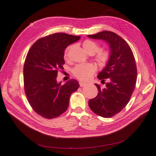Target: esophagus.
I'll return each instance as SVG.
<instances>
[{
  "mask_svg": "<svg viewBox=\"0 0 156 156\" xmlns=\"http://www.w3.org/2000/svg\"><path fill=\"white\" fill-rule=\"evenodd\" d=\"M79 84H80V86H81V87H84V86H86L87 85V83H83V82H79Z\"/></svg>",
  "mask_w": 156,
  "mask_h": 156,
  "instance_id": "esophagus-1",
  "label": "esophagus"
}]
</instances>
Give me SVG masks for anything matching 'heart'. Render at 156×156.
<instances>
[{
  "label": "heart",
  "instance_id": "heart-1",
  "mask_svg": "<svg viewBox=\"0 0 156 156\" xmlns=\"http://www.w3.org/2000/svg\"><path fill=\"white\" fill-rule=\"evenodd\" d=\"M83 47L84 49L85 50L87 53H92L93 54L96 53L100 50L98 45L95 43V42L91 40H86L83 42ZM69 48H67L65 52V56H66L68 51ZM109 58V55L106 51H100L98 52L96 56V60L99 65L103 66H105ZM96 71L95 66L92 64H79L75 67L73 72L75 77L78 78L80 80L85 81V80L88 79L90 77L92 74Z\"/></svg>",
  "mask_w": 156,
  "mask_h": 156
}]
</instances>
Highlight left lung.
Returning <instances> with one entry per match:
<instances>
[{"instance_id": "8db88e82", "label": "left lung", "mask_w": 156, "mask_h": 156, "mask_svg": "<svg viewBox=\"0 0 156 156\" xmlns=\"http://www.w3.org/2000/svg\"><path fill=\"white\" fill-rule=\"evenodd\" d=\"M87 36L105 41L109 47L108 60L98 75L101 81L108 79V82L103 88L95 84L99 92L88 105L96 115L111 118L126 106L134 91L137 74L134 56L127 42L114 32L105 30Z\"/></svg>"}]
</instances>
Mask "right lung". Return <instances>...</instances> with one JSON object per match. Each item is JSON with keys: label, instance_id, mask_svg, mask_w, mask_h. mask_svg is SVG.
I'll list each match as a JSON object with an SVG mask.
<instances>
[{"label": "right lung", "instance_id": "1", "mask_svg": "<svg viewBox=\"0 0 156 156\" xmlns=\"http://www.w3.org/2000/svg\"><path fill=\"white\" fill-rule=\"evenodd\" d=\"M80 38L55 33L36 41L27 53L23 69L25 92L32 108L42 117L51 119L62 115L68 107L71 94L79 87L77 80L62 85L56 77L65 63V49Z\"/></svg>", "mask_w": 156, "mask_h": 156}]
</instances>
